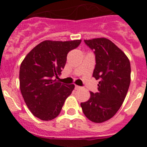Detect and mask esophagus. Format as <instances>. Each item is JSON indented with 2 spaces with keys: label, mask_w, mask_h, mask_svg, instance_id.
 <instances>
[{
  "label": "esophagus",
  "mask_w": 147,
  "mask_h": 147,
  "mask_svg": "<svg viewBox=\"0 0 147 147\" xmlns=\"http://www.w3.org/2000/svg\"><path fill=\"white\" fill-rule=\"evenodd\" d=\"M75 89H76V90H79V89H81V87H80V86H78V85H76V86H75Z\"/></svg>",
  "instance_id": "obj_1"
}]
</instances>
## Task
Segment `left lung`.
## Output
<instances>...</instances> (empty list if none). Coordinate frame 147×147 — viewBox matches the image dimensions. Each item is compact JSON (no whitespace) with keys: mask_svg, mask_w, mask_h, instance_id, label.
I'll return each instance as SVG.
<instances>
[{"mask_svg":"<svg viewBox=\"0 0 147 147\" xmlns=\"http://www.w3.org/2000/svg\"><path fill=\"white\" fill-rule=\"evenodd\" d=\"M96 54L93 76L99 80L98 92L81 107L85 115L94 123H102L113 117L120 109L130 84L129 59L117 45L105 37L85 40Z\"/></svg>","mask_w":147,"mask_h":147,"instance_id":"obj_1","label":"left lung"}]
</instances>
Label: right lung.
<instances>
[{"label":"right lung","mask_w":147,"mask_h":147,"mask_svg":"<svg viewBox=\"0 0 147 147\" xmlns=\"http://www.w3.org/2000/svg\"><path fill=\"white\" fill-rule=\"evenodd\" d=\"M80 42L81 40H45L36 45L21 62L20 92L28 108L38 119L50 121L58 116L65 101L74 89V85L61 83L57 78L65 65L68 52Z\"/></svg>","instance_id":"add662e5"}]
</instances>
